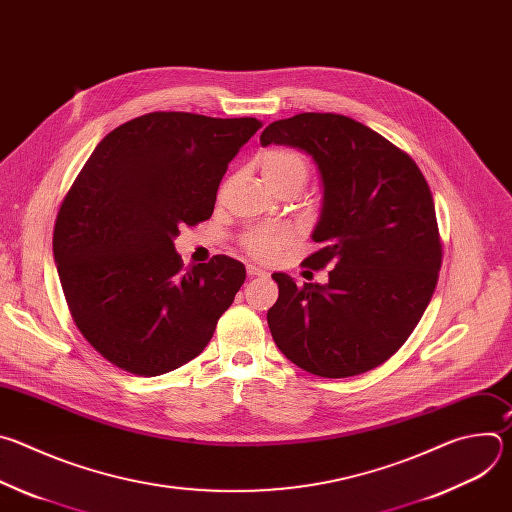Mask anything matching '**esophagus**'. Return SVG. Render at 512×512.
Segmentation results:
<instances>
[{"label":"esophagus","instance_id":"1","mask_svg":"<svg viewBox=\"0 0 512 512\" xmlns=\"http://www.w3.org/2000/svg\"><path fill=\"white\" fill-rule=\"evenodd\" d=\"M269 271L267 269H263V267H257V265H247V275L249 277H263V275H267Z\"/></svg>","mask_w":512,"mask_h":512}]
</instances>
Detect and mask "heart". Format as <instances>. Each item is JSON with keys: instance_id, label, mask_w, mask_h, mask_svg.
Segmentation results:
<instances>
[{"instance_id": "heart-1", "label": "heart", "mask_w": 512, "mask_h": 512, "mask_svg": "<svg viewBox=\"0 0 512 512\" xmlns=\"http://www.w3.org/2000/svg\"><path fill=\"white\" fill-rule=\"evenodd\" d=\"M261 172L265 182L271 186V190H279L285 186H296L302 190V186L308 180V164L294 150L265 152L261 156ZM291 239H294V235H291L287 229L259 227L245 233L243 245L253 257L261 261H269L277 257L279 251L289 247Z\"/></svg>"}]
</instances>
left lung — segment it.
I'll return each instance as SVG.
<instances>
[{
	"label": "left lung",
	"instance_id": "obj_1",
	"mask_svg": "<svg viewBox=\"0 0 512 512\" xmlns=\"http://www.w3.org/2000/svg\"><path fill=\"white\" fill-rule=\"evenodd\" d=\"M312 158L322 182L314 243L304 265L332 267L326 283L273 273L267 312L277 348L300 369L344 379L391 358L421 320L442 267L435 206L417 164L350 117L300 113L267 125L261 145Z\"/></svg>",
	"mask_w": 512,
	"mask_h": 512
}]
</instances>
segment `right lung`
<instances>
[{
  "instance_id": "1",
  "label": "right lung",
  "mask_w": 512,
  "mask_h": 512,
  "mask_svg": "<svg viewBox=\"0 0 512 512\" xmlns=\"http://www.w3.org/2000/svg\"><path fill=\"white\" fill-rule=\"evenodd\" d=\"M263 123L148 113L107 133L68 190L54 263L83 336L119 369L170 373L210 342L245 281L227 255L182 267V225L210 218L231 160Z\"/></svg>"
}]
</instances>
